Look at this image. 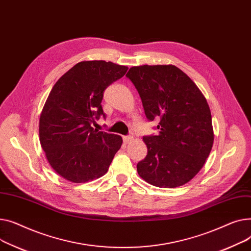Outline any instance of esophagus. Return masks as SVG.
<instances>
[{
	"label": "esophagus",
	"mask_w": 251,
	"mask_h": 251,
	"mask_svg": "<svg viewBox=\"0 0 251 251\" xmlns=\"http://www.w3.org/2000/svg\"><path fill=\"white\" fill-rule=\"evenodd\" d=\"M131 140H132V138H131L130 136H126V137H124V142H125L126 144L129 143Z\"/></svg>",
	"instance_id": "34e87169"
}]
</instances>
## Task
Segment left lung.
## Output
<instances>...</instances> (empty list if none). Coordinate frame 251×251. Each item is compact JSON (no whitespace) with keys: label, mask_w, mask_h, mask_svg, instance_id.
<instances>
[{"label":"left lung","mask_w":251,"mask_h":251,"mask_svg":"<svg viewBox=\"0 0 251 251\" xmlns=\"http://www.w3.org/2000/svg\"><path fill=\"white\" fill-rule=\"evenodd\" d=\"M126 76L140 94L147 119L159 120L158 136L143 138L148 154L137 165L139 175L158 187L187 183L202 168L214 143L207 100L173 65L131 67Z\"/></svg>","instance_id":"8db88e82"}]
</instances>
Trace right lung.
Listing matches in <instances>:
<instances>
[{
  "label": "right lung",
  "instance_id": "add662e5",
  "mask_svg": "<svg viewBox=\"0 0 251 251\" xmlns=\"http://www.w3.org/2000/svg\"><path fill=\"white\" fill-rule=\"evenodd\" d=\"M127 67L105 61H84L57 80L39 119V140L52 169L65 179L83 183L104 175L121 136L91 126L100 115L106 88L125 76Z\"/></svg>",
  "mask_w": 251,
  "mask_h": 251
}]
</instances>
